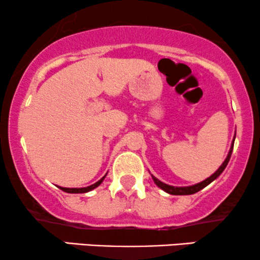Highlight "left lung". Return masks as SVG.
<instances>
[{
    "label": "left lung",
    "mask_w": 260,
    "mask_h": 260,
    "mask_svg": "<svg viewBox=\"0 0 260 260\" xmlns=\"http://www.w3.org/2000/svg\"><path fill=\"white\" fill-rule=\"evenodd\" d=\"M235 138H236V136L234 137V140H232V144H231V148H230V150H229L228 156H226V159L223 160V162L221 164V166H220V168L217 169L216 171L210 176V177L205 178L204 181L199 182V183H196V184H193V186H187V187H175V186H170V184L164 183V182H161L160 180H157V178L155 177V176H153V175H151V178H153V181L155 182V184H156L157 187L161 188V189H162V190H165V192L169 193V194H172V196L194 194V193L199 192V190L203 189V188L207 187L208 184H210L213 181H215L216 178L222 174V171H223V170H225L226 166H228V164H229V161H230V157H231L232 150H234Z\"/></svg>",
    "instance_id": "left-lung-1"
}]
</instances>
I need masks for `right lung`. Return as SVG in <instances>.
I'll return each mask as SVG.
<instances>
[{"label": "right lung", "mask_w": 260, "mask_h": 260, "mask_svg": "<svg viewBox=\"0 0 260 260\" xmlns=\"http://www.w3.org/2000/svg\"><path fill=\"white\" fill-rule=\"evenodd\" d=\"M106 175L104 176L103 178H100V180L98 181V182H95L94 184H91V186H88V187H83V188H66V187H59L58 186V188H59V189L63 190V192H67V193H86V192H90V190L94 189V188L99 187L100 184L103 183V181L105 180Z\"/></svg>", "instance_id": "1"}]
</instances>
